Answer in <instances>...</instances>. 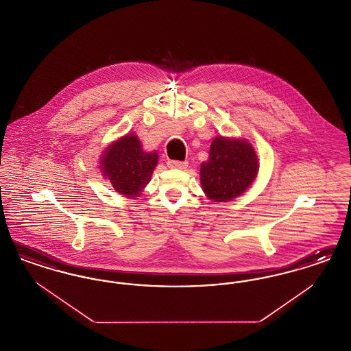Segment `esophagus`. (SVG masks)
<instances>
[{"label":"esophagus","instance_id":"1","mask_svg":"<svg viewBox=\"0 0 351 351\" xmlns=\"http://www.w3.org/2000/svg\"><path fill=\"white\" fill-rule=\"evenodd\" d=\"M167 166L169 168H178V169H184L188 167L186 162H179V160H168Z\"/></svg>","mask_w":351,"mask_h":351}]
</instances>
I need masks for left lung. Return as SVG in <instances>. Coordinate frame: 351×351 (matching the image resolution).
Returning a JSON list of instances; mask_svg holds the SVG:
<instances>
[{"instance_id":"obj_1","label":"left lung","mask_w":351,"mask_h":351,"mask_svg":"<svg viewBox=\"0 0 351 351\" xmlns=\"http://www.w3.org/2000/svg\"><path fill=\"white\" fill-rule=\"evenodd\" d=\"M258 167V156L250 143L217 136L212 142L209 159L201 165V186L216 202L233 200L250 186Z\"/></svg>"}]
</instances>
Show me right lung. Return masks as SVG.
I'll use <instances>...</instances> for the list:
<instances>
[{"instance_id": "obj_1", "label": "right lung", "mask_w": 351, "mask_h": 351, "mask_svg": "<svg viewBox=\"0 0 351 351\" xmlns=\"http://www.w3.org/2000/svg\"><path fill=\"white\" fill-rule=\"evenodd\" d=\"M158 154L145 152L136 135H125L110 145L102 155L101 171L118 193L138 196L150 182Z\"/></svg>"}]
</instances>
